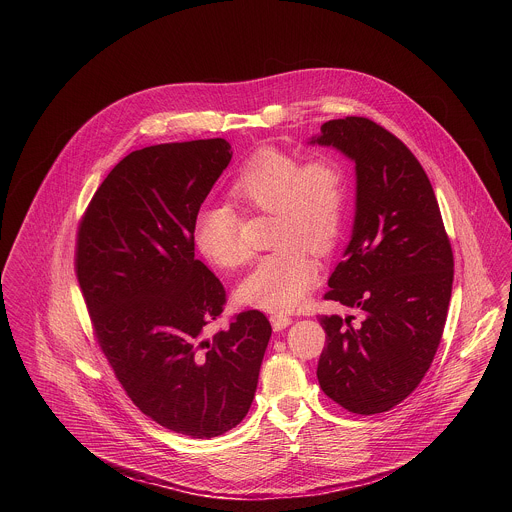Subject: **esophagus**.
<instances>
[{
	"label": "esophagus",
	"instance_id": "34e87169",
	"mask_svg": "<svg viewBox=\"0 0 512 512\" xmlns=\"http://www.w3.org/2000/svg\"><path fill=\"white\" fill-rule=\"evenodd\" d=\"M270 321H272L274 331H284V329L292 323V317L286 315V313H272V315H270Z\"/></svg>",
	"mask_w": 512,
	"mask_h": 512
}]
</instances>
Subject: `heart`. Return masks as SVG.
Instances as JSON below:
<instances>
[{
  "label": "heart",
  "mask_w": 512,
  "mask_h": 512,
  "mask_svg": "<svg viewBox=\"0 0 512 512\" xmlns=\"http://www.w3.org/2000/svg\"><path fill=\"white\" fill-rule=\"evenodd\" d=\"M230 197L248 213L274 215V250L240 284V297L268 311H290L317 282L311 252L327 256L343 234L351 197L347 167L329 155L301 161L262 149L234 177ZM240 228L242 217L234 207L205 205L193 222V238L209 262L234 270L250 258Z\"/></svg>",
  "instance_id": "1"
}]
</instances>
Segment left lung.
Instances as JSON below:
<instances>
[{
	"mask_svg": "<svg viewBox=\"0 0 512 512\" xmlns=\"http://www.w3.org/2000/svg\"><path fill=\"white\" fill-rule=\"evenodd\" d=\"M313 144L357 165L353 238L329 278L325 299L363 311L317 315L327 333L321 390L353 414H380L406 400L432 365L453 284V252L432 183L394 134L347 116L321 126Z\"/></svg>",
	"mask_w": 512,
	"mask_h": 512,
	"instance_id": "8db88e82",
	"label": "left lung"
}]
</instances>
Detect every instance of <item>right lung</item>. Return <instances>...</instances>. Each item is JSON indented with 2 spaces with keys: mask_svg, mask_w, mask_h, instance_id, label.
Here are the masks:
<instances>
[{
  "mask_svg": "<svg viewBox=\"0 0 512 512\" xmlns=\"http://www.w3.org/2000/svg\"><path fill=\"white\" fill-rule=\"evenodd\" d=\"M230 157L222 138L132 151L76 232L74 272L108 365L147 418L189 438L242 422L272 335L258 309L207 335L226 292L195 258L193 222Z\"/></svg>",
  "mask_w": 512,
  "mask_h": 512,
  "instance_id": "obj_1",
  "label": "right lung"
}]
</instances>
